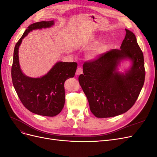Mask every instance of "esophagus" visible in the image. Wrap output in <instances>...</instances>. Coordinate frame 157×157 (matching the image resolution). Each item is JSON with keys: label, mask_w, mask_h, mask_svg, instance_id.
Wrapping results in <instances>:
<instances>
[{"label": "esophagus", "mask_w": 157, "mask_h": 157, "mask_svg": "<svg viewBox=\"0 0 157 157\" xmlns=\"http://www.w3.org/2000/svg\"><path fill=\"white\" fill-rule=\"evenodd\" d=\"M82 73V69L80 67H78L77 69V71H76V75H79Z\"/></svg>", "instance_id": "1"}]
</instances>
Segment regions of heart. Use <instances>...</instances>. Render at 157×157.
I'll use <instances>...</instances> for the list:
<instances>
[{"mask_svg":"<svg viewBox=\"0 0 157 157\" xmlns=\"http://www.w3.org/2000/svg\"><path fill=\"white\" fill-rule=\"evenodd\" d=\"M98 42V40L97 39H93L91 41H90V44H95ZM107 49V46L105 44H100L94 47L92 49L88 52V57L90 59H96L99 58L101 56H102Z\"/></svg>","mask_w":157,"mask_h":157,"instance_id":"b5f03b06","label":"heart"}]
</instances>
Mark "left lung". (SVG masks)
Returning <instances> with one entry per match:
<instances>
[{
    "label": "left lung",
    "instance_id": "left-lung-1",
    "mask_svg": "<svg viewBox=\"0 0 157 157\" xmlns=\"http://www.w3.org/2000/svg\"><path fill=\"white\" fill-rule=\"evenodd\" d=\"M126 30L119 50L103 54L98 59L84 63L78 82L89 103L90 111L98 118L122 115L134 105L145 80L143 52L135 35ZM131 64L124 72L122 62Z\"/></svg>",
    "mask_w": 157,
    "mask_h": 157
}]
</instances>
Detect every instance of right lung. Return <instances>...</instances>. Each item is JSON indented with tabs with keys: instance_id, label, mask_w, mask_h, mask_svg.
<instances>
[{
	"instance_id": "1",
	"label": "right lung",
	"mask_w": 157,
	"mask_h": 157,
	"mask_svg": "<svg viewBox=\"0 0 157 157\" xmlns=\"http://www.w3.org/2000/svg\"><path fill=\"white\" fill-rule=\"evenodd\" d=\"M54 20L33 23L17 42L13 51L12 79L13 87L23 105L31 112L42 116L54 117L65 104L64 82L74 77L77 63L58 61L40 77H28L23 73L19 61V48L22 40L33 31L52 27Z\"/></svg>"
}]
</instances>
